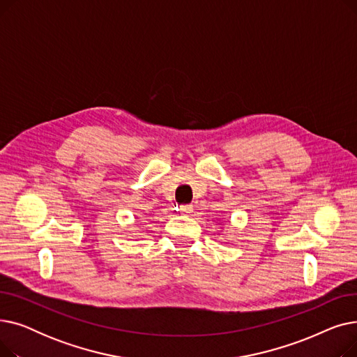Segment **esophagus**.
I'll use <instances>...</instances> for the list:
<instances>
[{"instance_id":"34e87169","label":"esophagus","mask_w":357,"mask_h":357,"mask_svg":"<svg viewBox=\"0 0 357 357\" xmlns=\"http://www.w3.org/2000/svg\"><path fill=\"white\" fill-rule=\"evenodd\" d=\"M179 211H181L183 215H190V214L194 211V208H192V205H181Z\"/></svg>"}]
</instances>
